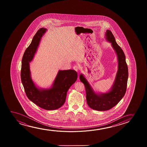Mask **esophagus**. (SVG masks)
Wrapping results in <instances>:
<instances>
[{"label":"esophagus","mask_w":147,"mask_h":147,"mask_svg":"<svg viewBox=\"0 0 147 147\" xmlns=\"http://www.w3.org/2000/svg\"><path fill=\"white\" fill-rule=\"evenodd\" d=\"M73 69H74V70L76 71H77V72H78L79 68V67L78 66H75L73 67Z\"/></svg>","instance_id":"1"}]
</instances>
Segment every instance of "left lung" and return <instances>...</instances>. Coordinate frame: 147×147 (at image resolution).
<instances>
[{
	"label": "left lung",
	"mask_w": 147,
	"mask_h": 147,
	"mask_svg": "<svg viewBox=\"0 0 147 147\" xmlns=\"http://www.w3.org/2000/svg\"><path fill=\"white\" fill-rule=\"evenodd\" d=\"M105 38L107 42H111L118 61V70L111 89L106 93L96 92L84 75L81 74L79 76L85 87L87 105L91 109L96 111H108L121 101L126 92L129 76L125 54L117 44L111 30H107Z\"/></svg>",
	"instance_id": "left-lung-1"
}]
</instances>
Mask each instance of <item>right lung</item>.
Listing matches in <instances>:
<instances>
[{
	"instance_id": "1",
	"label": "right lung",
	"mask_w": 147,
	"mask_h": 147,
	"mask_svg": "<svg viewBox=\"0 0 147 147\" xmlns=\"http://www.w3.org/2000/svg\"><path fill=\"white\" fill-rule=\"evenodd\" d=\"M46 28L38 30L22 57L21 80L26 96L30 101L46 110H55L64 105L67 92L77 80L78 75L74 70H59L52 86L41 88L36 86L31 77L30 63L34 57L40 40L46 32Z\"/></svg>"
}]
</instances>
